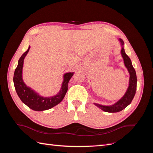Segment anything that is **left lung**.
<instances>
[{
	"instance_id": "8db88e82",
	"label": "left lung",
	"mask_w": 153,
	"mask_h": 153,
	"mask_svg": "<svg viewBox=\"0 0 153 153\" xmlns=\"http://www.w3.org/2000/svg\"><path fill=\"white\" fill-rule=\"evenodd\" d=\"M119 41L122 45V49L121 50V53L124 60V65L128 69V71L129 73V86L128 87V89L126 92V93L124 94L123 98L121 99H120L117 102H116L115 104L112 105H109V106H105V105H101L97 103H94L96 106H97L100 109L106 112H111V113L118 112L124 109L127 106H128L131 103L134 96H135L136 90H137V78L135 70L133 67L130 59H129V57L126 54V53H125V51L123 47L124 41L121 39H119Z\"/></svg>"
}]
</instances>
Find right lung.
<instances>
[{
    "label": "right lung",
    "mask_w": 153,
    "mask_h": 153,
    "mask_svg": "<svg viewBox=\"0 0 153 153\" xmlns=\"http://www.w3.org/2000/svg\"><path fill=\"white\" fill-rule=\"evenodd\" d=\"M30 49L23 54L18 61V66L15 69L13 76V82L18 96L24 103L28 107L35 111H43L48 110L61 103L65 96L68 91V85L69 80L73 75V73H67L64 75V80L61 89L59 93L52 97H43L27 87L22 79V69L24 60Z\"/></svg>",
    "instance_id": "right-lung-1"
}]
</instances>
